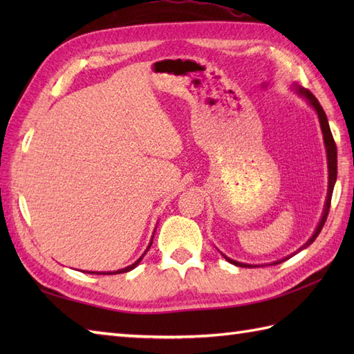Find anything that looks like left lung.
<instances>
[{
  "mask_svg": "<svg viewBox=\"0 0 354 354\" xmlns=\"http://www.w3.org/2000/svg\"><path fill=\"white\" fill-rule=\"evenodd\" d=\"M298 91L301 95H304L307 100H309V103L312 104V106L315 108V111L318 112V118H319V123H321V129H322V133H324V142H326V149H327V160H328V193H327V202H326V207H324V213H322V219L318 225L317 231L313 232V236L309 239V242H307L301 250H304V248H307L309 245H312L315 242V239H317L319 236V232L322 230V227H324V223L327 221V216H328V212H330V204H332V193H333V187H335V183H336V176H337V150H336V142L333 140V135H332V131H330V126H328V122H327V115L324 109H322V106L319 104V102L317 100V97H315L309 89H304V88H298ZM298 250V251H301ZM225 259H227L230 263H232V265L236 266H240V268H252V265H245V263H240V261H234L228 259L227 255H223ZM286 260V259H284ZM284 260H278L275 261L274 265H278V263H281Z\"/></svg>",
  "mask_w": 354,
  "mask_h": 354,
  "instance_id": "left-lung-1",
  "label": "left lung"
}]
</instances>
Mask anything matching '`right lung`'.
Returning <instances> with one entry per match:
<instances>
[{
    "label": "right lung",
    "mask_w": 354,
    "mask_h": 354,
    "mask_svg": "<svg viewBox=\"0 0 354 354\" xmlns=\"http://www.w3.org/2000/svg\"><path fill=\"white\" fill-rule=\"evenodd\" d=\"M150 245H152V243H150ZM150 248V246H149ZM149 248H147V250H149ZM146 254V252H145ZM145 254H142L141 255V257L137 260V261H135L133 263V265H131V266H127V268H123V269H120V270H117V272H89V274H102V275H109V274H123V272H129V270H132L135 266H137L138 265V263L141 261V259L142 257H145Z\"/></svg>",
    "instance_id": "right-lung-1"
}]
</instances>
